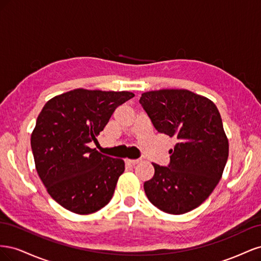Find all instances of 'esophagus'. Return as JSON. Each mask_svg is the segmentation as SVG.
Wrapping results in <instances>:
<instances>
[{
  "label": "esophagus",
  "instance_id": "1",
  "mask_svg": "<svg viewBox=\"0 0 261 261\" xmlns=\"http://www.w3.org/2000/svg\"><path fill=\"white\" fill-rule=\"evenodd\" d=\"M141 161H143L141 159H126V162H128L129 164H133V165H135Z\"/></svg>",
  "mask_w": 261,
  "mask_h": 261
}]
</instances>
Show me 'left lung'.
<instances>
[{"mask_svg":"<svg viewBox=\"0 0 261 261\" xmlns=\"http://www.w3.org/2000/svg\"><path fill=\"white\" fill-rule=\"evenodd\" d=\"M154 128L177 139L169 167L152 163L154 175L145 181L149 201L170 215L199 207L222 177L228 140L213 102L187 89H160L141 94Z\"/></svg>","mask_w":261,"mask_h":261,"instance_id":"8db88e82","label":"left lung"}]
</instances>
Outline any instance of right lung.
Here are the masks:
<instances>
[{"label":"right lung","mask_w":261,"mask_h":261,"mask_svg":"<svg viewBox=\"0 0 261 261\" xmlns=\"http://www.w3.org/2000/svg\"><path fill=\"white\" fill-rule=\"evenodd\" d=\"M135 97L129 91L78 88L50 99L31 133L36 170L63 208L90 215L111 200L125 170L122 159L91 149L114 110Z\"/></svg>","instance_id":"1"}]
</instances>
